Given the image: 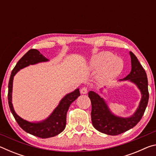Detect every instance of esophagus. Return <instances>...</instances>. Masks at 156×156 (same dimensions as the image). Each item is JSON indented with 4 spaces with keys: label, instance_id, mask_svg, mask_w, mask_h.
Here are the masks:
<instances>
[{
    "label": "esophagus",
    "instance_id": "1",
    "mask_svg": "<svg viewBox=\"0 0 156 156\" xmlns=\"http://www.w3.org/2000/svg\"><path fill=\"white\" fill-rule=\"evenodd\" d=\"M80 93L82 94H86L87 93V88L85 87H84L81 88L80 89Z\"/></svg>",
    "mask_w": 156,
    "mask_h": 156
}]
</instances>
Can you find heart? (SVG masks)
Returning a JSON list of instances; mask_svg holds the SVG:
<instances>
[{
    "instance_id": "heart-1",
    "label": "heart",
    "mask_w": 156,
    "mask_h": 156,
    "mask_svg": "<svg viewBox=\"0 0 156 156\" xmlns=\"http://www.w3.org/2000/svg\"><path fill=\"white\" fill-rule=\"evenodd\" d=\"M124 67V62L120 58L115 57L112 53L101 51L91 58L89 68L97 72V80L100 83L107 84L112 82L119 76Z\"/></svg>"
}]
</instances>
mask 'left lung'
<instances>
[{
	"label": "left lung",
	"mask_w": 156,
	"mask_h": 156,
	"mask_svg": "<svg viewBox=\"0 0 156 156\" xmlns=\"http://www.w3.org/2000/svg\"><path fill=\"white\" fill-rule=\"evenodd\" d=\"M129 54L131 62V72L119 81L131 82L135 84L140 91L141 100L133 114L126 118L116 115L110 110L106 101L98 94L93 91L88 93L91 102L92 125L98 131L107 135H119L134 127L141 120L149 101L147 73L135 55L131 51H129ZM100 90L102 91V89Z\"/></svg>",
	"instance_id": "obj_1"
}]
</instances>
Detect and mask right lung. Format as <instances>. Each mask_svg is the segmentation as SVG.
Returning <instances> with one entry per match:
<instances>
[{
  "instance_id": "right-lung-1",
  "label": "right lung",
  "mask_w": 156,
  "mask_h": 156,
  "mask_svg": "<svg viewBox=\"0 0 156 156\" xmlns=\"http://www.w3.org/2000/svg\"><path fill=\"white\" fill-rule=\"evenodd\" d=\"M49 60L37 49H30L18 60L12 70L8 84V102L11 112L15 120L23 130L41 138H48L56 136L64 130L66 126V116L70 105L80 96L79 89L62 98L58 106L46 119L38 122H30L20 117L14 111L12 105V87L14 77L20 69L30 65L47 62Z\"/></svg>"
}]
</instances>
